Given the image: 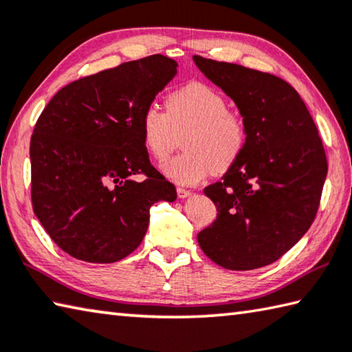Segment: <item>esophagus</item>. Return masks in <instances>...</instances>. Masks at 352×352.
Wrapping results in <instances>:
<instances>
[{
  "label": "esophagus",
  "instance_id": "34e87169",
  "mask_svg": "<svg viewBox=\"0 0 352 352\" xmlns=\"http://www.w3.org/2000/svg\"><path fill=\"white\" fill-rule=\"evenodd\" d=\"M177 194H178V197H180V198H188V197L192 195V192H190V190L184 189V188H178L177 189Z\"/></svg>",
  "mask_w": 352,
  "mask_h": 352
}]
</instances>
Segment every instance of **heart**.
Returning a JSON list of instances; mask_svg holds the SVG:
<instances>
[{
    "label": "heart",
    "mask_w": 352,
    "mask_h": 352,
    "mask_svg": "<svg viewBox=\"0 0 352 352\" xmlns=\"http://www.w3.org/2000/svg\"><path fill=\"white\" fill-rule=\"evenodd\" d=\"M142 137L152 158L163 162L183 138L184 152L166 162L164 175L178 184H194L210 170L226 172L237 163L248 142L243 115L228 109V101L214 87L189 82L166 97V112L158 106L146 107Z\"/></svg>",
    "instance_id": "obj_1"
}]
</instances>
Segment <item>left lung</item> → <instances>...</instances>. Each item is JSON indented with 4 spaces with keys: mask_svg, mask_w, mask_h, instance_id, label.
<instances>
[{
    "mask_svg": "<svg viewBox=\"0 0 352 352\" xmlns=\"http://www.w3.org/2000/svg\"><path fill=\"white\" fill-rule=\"evenodd\" d=\"M194 61L235 101L248 126L237 163L203 190L219 214L198 234V245L226 270H257L282 257L312 225L328 174L327 154L289 82L200 55Z\"/></svg>",
    "mask_w": 352,
    "mask_h": 352,
    "instance_id": "1",
    "label": "left lung"
}]
</instances>
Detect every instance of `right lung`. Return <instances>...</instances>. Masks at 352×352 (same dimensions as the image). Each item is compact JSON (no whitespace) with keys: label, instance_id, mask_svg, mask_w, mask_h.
Here are the masks:
<instances>
[{"label":"right lung","instance_id":"add662e5","mask_svg":"<svg viewBox=\"0 0 352 352\" xmlns=\"http://www.w3.org/2000/svg\"><path fill=\"white\" fill-rule=\"evenodd\" d=\"M175 74L177 63L160 54L127 61L72 81L41 112L30 138L32 208L72 257H127L148 231L152 204L177 200L151 164L140 126Z\"/></svg>","mask_w":352,"mask_h":352}]
</instances>
